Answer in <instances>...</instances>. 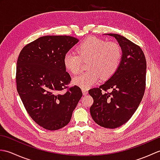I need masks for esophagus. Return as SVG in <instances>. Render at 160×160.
Listing matches in <instances>:
<instances>
[{
	"mask_svg": "<svg viewBox=\"0 0 160 160\" xmlns=\"http://www.w3.org/2000/svg\"><path fill=\"white\" fill-rule=\"evenodd\" d=\"M82 91L83 95H87L88 93V90L87 89H85V88H82Z\"/></svg>",
	"mask_w": 160,
	"mask_h": 160,
	"instance_id": "obj_1",
	"label": "esophagus"
}]
</instances>
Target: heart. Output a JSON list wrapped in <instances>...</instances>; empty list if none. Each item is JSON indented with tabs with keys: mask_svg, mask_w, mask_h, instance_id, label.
<instances>
[{
	"mask_svg": "<svg viewBox=\"0 0 160 160\" xmlns=\"http://www.w3.org/2000/svg\"><path fill=\"white\" fill-rule=\"evenodd\" d=\"M122 51L115 42H106L97 37H89L77 47V53L67 52L63 58L66 69L73 74L81 69L82 61H87V71L73 79L76 85L88 88L96 83L99 77L107 80L116 72L121 62Z\"/></svg>",
	"mask_w": 160,
	"mask_h": 160,
	"instance_id": "heart-1",
	"label": "heart"
}]
</instances>
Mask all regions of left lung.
<instances>
[{"instance_id": "left-lung-1", "label": "left lung", "mask_w": 160, "mask_h": 160, "mask_svg": "<svg viewBox=\"0 0 160 160\" xmlns=\"http://www.w3.org/2000/svg\"><path fill=\"white\" fill-rule=\"evenodd\" d=\"M108 35L120 44L122 60L116 72L107 82L89 91L93 99L90 113L98 125L115 128L129 120L141 102L146 88L147 61L136 44L116 33Z\"/></svg>"}]
</instances>
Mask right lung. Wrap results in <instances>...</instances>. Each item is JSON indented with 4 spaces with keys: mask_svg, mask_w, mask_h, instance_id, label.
Returning a JSON list of instances; mask_svg holds the SVG:
<instances>
[{
    "mask_svg": "<svg viewBox=\"0 0 160 160\" xmlns=\"http://www.w3.org/2000/svg\"><path fill=\"white\" fill-rule=\"evenodd\" d=\"M78 42L69 36H42L24 47L18 58L17 91L30 117L47 130L65 127L82 96L79 87L68 86L71 78L63 63Z\"/></svg>",
    "mask_w": 160,
    "mask_h": 160,
    "instance_id": "right-lung-1",
    "label": "right lung"
}]
</instances>
